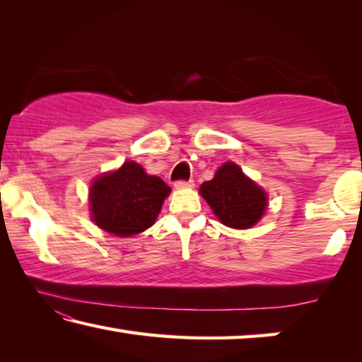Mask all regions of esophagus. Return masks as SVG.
I'll list each match as a JSON object with an SVG mask.
<instances>
[{"label":"esophagus","instance_id":"34e87169","mask_svg":"<svg viewBox=\"0 0 362 362\" xmlns=\"http://www.w3.org/2000/svg\"><path fill=\"white\" fill-rule=\"evenodd\" d=\"M174 187L177 189H185V188H193L194 187V182L193 180H177L174 183Z\"/></svg>","mask_w":362,"mask_h":362}]
</instances>
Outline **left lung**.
Masks as SVG:
<instances>
[{
  "mask_svg": "<svg viewBox=\"0 0 362 362\" xmlns=\"http://www.w3.org/2000/svg\"><path fill=\"white\" fill-rule=\"evenodd\" d=\"M199 193L220 222L238 230L255 225L267 207L265 192L233 163H225L212 180L201 185Z\"/></svg>",
  "mask_w": 362,
  "mask_h": 362,
  "instance_id": "1",
  "label": "left lung"
}]
</instances>
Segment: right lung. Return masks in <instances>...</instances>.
<instances>
[{
    "instance_id": "1",
    "label": "right lung",
    "mask_w": 362,
    "mask_h": 362,
    "mask_svg": "<svg viewBox=\"0 0 362 362\" xmlns=\"http://www.w3.org/2000/svg\"><path fill=\"white\" fill-rule=\"evenodd\" d=\"M170 187L159 177L145 174L142 166L127 161L97 179L89 204L97 226L116 236H134L155 223Z\"/></svg>"
}]
</instances>
